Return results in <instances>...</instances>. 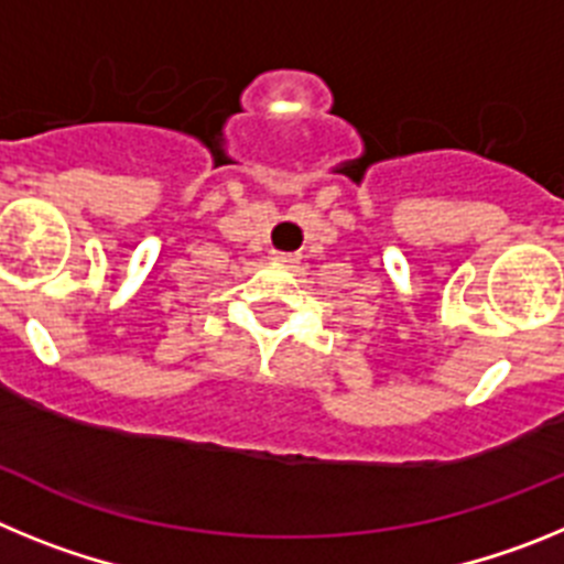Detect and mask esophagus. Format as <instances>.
I'll list each match as a JSON object with an SVG mask.
<instances>
[{
  "label": "esophagus",
  "instance_id": "esophagus-1",
  "mask_svg": "<svg viewBox=\"0 0 564 564\" xmlns=\"http://www.w3.org/2000/svg\"><path fill=\"white\" fill-rule=\"evenodd\" d=\"M273 259H276V262H282V265H293V262H296V253H288V251H273Z\"/></svg>",
  "mask_w": 564,
  "mask_h": 564
}]
</instances>
